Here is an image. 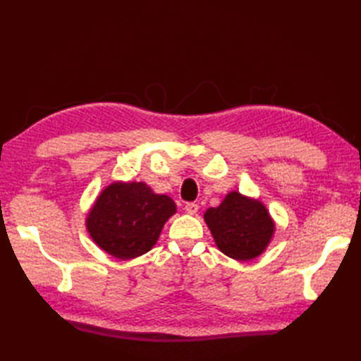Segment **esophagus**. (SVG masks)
<instances>
[{"instance_id": "esophagus-1", "label": "esophagus", "mask_w": 361, "mask_h": 361, "mask_svg": "<svg viewBox=\"0 0 361 361\" xmlns=\"http://www.w3.org/2000/svg\"><path fill=\"white\" fill-rule=\"evenodd\" d=\"M185 211L188 212V214H190V216H194V214H197V211H198V204L197 203H186L185 204Z\"/></svg>"}]
</instances>
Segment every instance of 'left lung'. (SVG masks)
Masks as SVG:
<instances>
[{"mask_svg":"<svg viewBox=\"0 0 361 361\" xmlns=\"http://www.w3.org/2000/svg\"><path fill=\"white\" fill-rule=\"evenodd\" d=\"M204 221L219 250L235 260L262 255L274 233V221L265 206L235 190L217 208L206 211Z\"/></svg>","mask_w":361,"mask_h":361,"instance_id":"8db88e82","label":"left lung"}]
</instances>
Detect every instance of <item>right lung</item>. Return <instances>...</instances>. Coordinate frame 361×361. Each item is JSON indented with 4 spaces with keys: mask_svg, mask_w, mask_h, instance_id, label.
I'll return each mask as SVG.
<instances>
[{
    "mask_svg": "<svg viewBox=\"0 0 361 361\" xmlns=\"http://www.w3.org/2000/svg\"><path fill=\"white\" fill-rule=\"evenodd\" d=\"M175 212L172 198L155 194L145 183L118 181L97 197L88 212L87 229L99 248L127 260L150 251Z\"/></svg>",
    "mask_w": 361,
    "mask_h": 361,
    "instance_id": "obj_1",
    "label": "right lung"
}]
</instances>
